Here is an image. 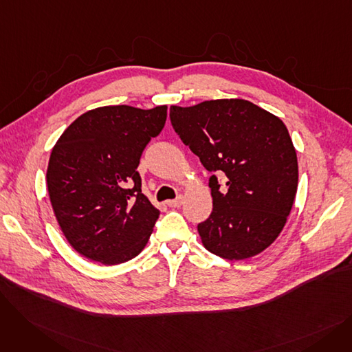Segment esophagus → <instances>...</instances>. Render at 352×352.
I'll return each mask as SVG.
<instances>
[{
  "label": "esophagus",
  "instance_id": "esophagus-1",
  "mask_svg": "<svg viewBox=\"0 0 352 352\" xmlns=\"http://www.w3.org/2000/svg\"><path fill=\"white\" fill-rule=\"evenodd\" d=\"M182 202H184V197H182V195H179V197H178V198H175V199L166 201V204H168V207H171V208H178V207H181V206H182Z\"/></svg>",
  "mask_w": 352,
  "mask_h": 352
}]
</instances>
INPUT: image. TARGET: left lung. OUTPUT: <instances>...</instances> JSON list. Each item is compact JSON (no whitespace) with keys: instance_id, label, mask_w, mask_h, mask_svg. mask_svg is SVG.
I'll return each mask as SVG.
<instances>
[{"instance_id":"8db88e82","label":"left lung","mask_w":352,"mask_h":352,"mask_svg":"<svg viewBox=\"0 0 352 352\" xmlns=\"http://www.w3.org/2000/svg\"><path fill=\"white\" fill-rule=\"evenodd\" d=\"M173 126L226 190L210 178L212 212L198 224L201 243L228 261L267 250L281 234L298 187L297 151L285 124L241 98L171 105Z\"/></svg>"}]
</instances>
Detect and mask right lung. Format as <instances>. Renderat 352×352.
I'll use <instances>...</instances> for the list:
<instances>
[{"instance_id":"right-lung-1","label":"right lung","mask_w":352,"mask_h":352,"mask_svg":"<svg viewBox=\"0 0 352 352\" xmlns=\"http://www.w3.org/2000/svg\"><path fill=\"white\" fill-rule=\"evenodd\" d=\"M166 108L89 109L55 142L47 168L52 211L69 245L88 260L122 264L150 239L160 211L141 192L137 168Z\"/></svg>"}]
</instances>
